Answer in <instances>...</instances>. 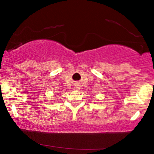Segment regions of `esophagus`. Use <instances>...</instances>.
<instances>
[{"label": "esophagus", "instance_id": "esophagus-1", "mask_svg": "<svg viewBox=\"0 0 154 154\" xmlns=\"http://www.w3.org/2000/svg\"><path fill=\"white\" fill-rule=\"evenodd\" d=\"M74 89L77 91H78L79 89H80V87H79V85H75V87H74Z\"/></svg>", "mask_w": 154, "mask_h": 154}]
</instances>
